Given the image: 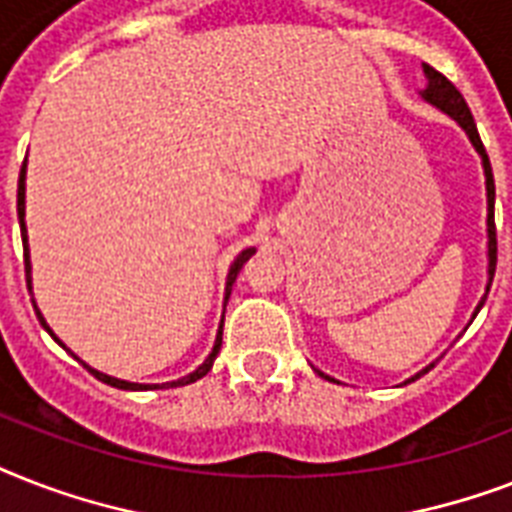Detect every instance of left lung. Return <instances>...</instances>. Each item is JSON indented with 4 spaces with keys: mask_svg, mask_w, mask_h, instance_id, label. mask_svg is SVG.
I'll use <instances>...</instances> for the list:
<instances>
[{
    "mask_svg": "<svg viewBox=\"0 0 512 512\" xmlns=\"http://www.w3.org/2000/svg\"><path fill=\"white\" fill-rule=\"evenodd\" d=\"M425 74H428V90H425V98H428L433 106L441 108V111H446V114L452 116L454 122H460V127L468 132L470 140H473V146H476V151L481 154V159H484L486 193H489V279H494V268H497V225H494V175H492V164H489V154H486L484 143H481L476 119H473V114H470L468 103H465V98L460 95V90H457V87H454V84L441 74V71L428 66V63H425ZM489 287H492V284H489ZM489 287H486V295H489ZM484 300H481V305H484ZM481 305L476 308V313L481 311ZM428 369H425V372H428ZM420 374H417V377H420ZM321 377H324V374H321ZM417 377H414V380H417Z\"/></svg>",
    "mask_w": 512,
    "mask_h": 512,
    "instance_id": "1",
    "label": "left lung"
}]
</instances>
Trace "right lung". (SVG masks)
<instances>
[{"mask_svg":"<svg viewBox=\"0 0 512 512\" xmlns=\"http://www.w3.org/2000/svg\"><path fill=\"white\" fill-rule=\"evenodd\" d=\"M23 180H26V162H23V167H20V177H18V220H20V239H23V263H26V281H28V244H26V223H23V215H26V201H23V199H26V183H23ZM252 255H255V249H244V252H241V255L236 257V260H233L231 271H228V287H225V300H228V295H231V287H233V281H236V276H239L241 265L247 263V260ZM36 316H39V321H42V327L47 329V332H50V327L44 324L42 313L36 311ZM50 335H52V332H50ZM52 337H55V335H52ZM55 340H58V337H55ZM220 345H223V324H220V332H217L215 348H212V353H209L207 361H204V364H201L199 369H196V372H191V374H188V377H183V380L167 382V388H180V385H191V382L201 380V377H204V374H207L209 369H212V364H215L217 353H220ZM84 366H87V364H84ZM87 369H90V372L95 374V377H98L100 382H106V385H114V388H122V390L151 388V385H138V382L116 380V377H108V374H103V372H95L92 366H87Z\"/></svg>","mask_w":512,"mask_h":512,"instance_id":"obj_1","label":"right lung"}]
</instances>
